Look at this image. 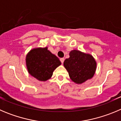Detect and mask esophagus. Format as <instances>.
<instances>
[{
    "label": "esophagus",
    "mask_w": 121,
    "mask_h": 121,
    "mask_svg": "<svg viewBox=\"0 0 121 121\" xmlns=\"http://www.w3.org/2000/svg\"><path fill=\"white\" fill-rule=\"evenodd\" d=\"M64 58H60V62H61V63L62 64H63V63H64Z\"/></svg>",
    "instance_id": "obj_1"
}]
</instances>
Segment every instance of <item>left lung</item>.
Returning <instances> with one entry per match:
<instances>
[{
  "label": "left lung",
  "instance_id": "obj_1",
  "mask_svg": "<svg viewBox=\"0 0 121 121\" xmlns=\"http://www.w3.org/2000/svg\"><path fill=\"white\" fill-rule=\"evenodd\" d=\"M64 65L71 80L77 84L92 78L97 69V62L91 55L77 50L69 52V57L65 60Z\"/></svg>",
  "mask_w": 121,
  "mask_h": 121
}]
</instances>
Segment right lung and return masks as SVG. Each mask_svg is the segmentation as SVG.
Masks as SVG:
<instances>
[{
    "label": "right lung",
    "instance_id": "right-lung-1",
    "mask_svg": "<svg viewBox=\"0 0 121 121\" xmlns=\"http://www.w3.org/2000/svg\"><path fill=\"white\" fill-rule=\"evenodd\" d=\"M26 64L31 76L39 81L45 82L52 77L54 70L61 62L46 47L31 50L26 55Z\"/></svg>",
    "mask_w": 121,
    "mask_h": 121
}]
</instances>
